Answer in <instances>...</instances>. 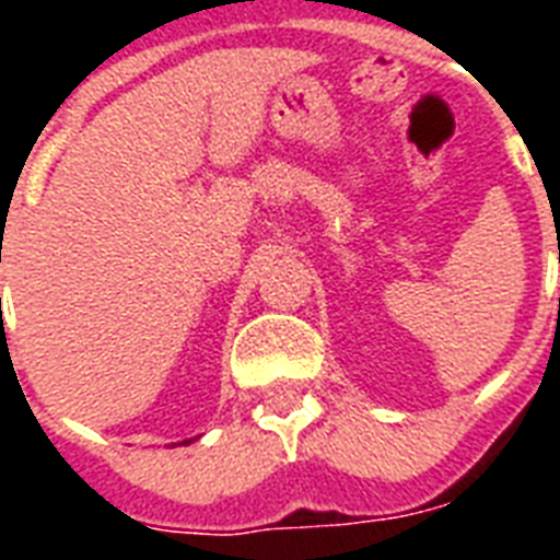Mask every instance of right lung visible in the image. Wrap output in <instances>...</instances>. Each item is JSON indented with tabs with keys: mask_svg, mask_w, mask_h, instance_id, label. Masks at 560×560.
Wrapping results in <instances>:
<instances>
[{
	"mask_svg": "<svg viewBox=\"0 0 560 560\" xmlns=\"http://www.w3.org/2000/svg\"><path fill=\"white\" fill-rule=\"evenodd\" d=\"M194 442V439H186V442H179V444H191Z\"/></svg>",
	"mask_w": 560,
	"mask_h": 560,
	"instance_id": "1",
	"label": "right lung"
}]
</instances>
